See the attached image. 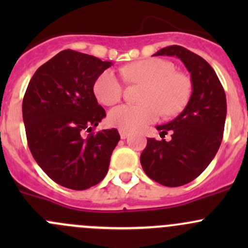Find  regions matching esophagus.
<instances>
[{
	"label": "esophagus",
	"mask_w": 248,
	"mask_h": 248,
	"mask_svg": "<svg viewBox=\"0 0 248 248\" xmlns=\"http://www.w3.org/2000/svg\"><path fill=\"white\" fill-rule=\"evenodd\" d=\"M128 136H129L128 131H124V129H120V137H121V139H126Z\"/></svg>",
	"instance_id": "obj_1"
}]
</instances>
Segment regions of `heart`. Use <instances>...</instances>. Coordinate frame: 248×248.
Instances as JSON below:
<instances>
[{"label": "heart", "instance_id": "b5f03b06", "mask_svg": "<svg viewBox=\"0 0 248 248\" xmlns=\"http://www.w3.org/2000/svg\"><path fill=\"white\" fill-rule=\"evenodd\" d=\"M122 74L131 81L146 82L142 101L146 103H126L109 112V122L124 131H138L157 121L162 114L174 116L181 112L192 94V82L188 77L176 72L168 60L150 57L122 68ZM94 96L102 104L112 106L122 98L124 81L112 69H106L93 84Z\"/></svg>", "mask_w": 248, "mask_h": 248}]
</instances>
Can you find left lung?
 <instances>
[{
	"instance_id": "8db88e82",
	"label": "left lung",
	"mask_w": 248,
	"mask_h": 248,
	"mask_svg": "<svg viewBox=\"0 0 248 248\" xmlns=\"http://www.w3.org/2000/svg\"><path fill=\"white\" fill-rule=\"evenodd\" d=\"M164 55L176 56L184 62L191 73L193 91L176 119L157 126L162 138L170 132V141L147 139L140 163L154 181L179 187L198 177L216 156L223 138L227 99L214 68L199 55L170 46L158 50L154 56Z\"/></svg>"
}]
</instances>
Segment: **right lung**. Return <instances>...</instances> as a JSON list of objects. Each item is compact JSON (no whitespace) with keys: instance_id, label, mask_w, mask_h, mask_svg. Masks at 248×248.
Masks as SVG:
<instances>
[{"instance_id":"add662e5","label":"right lung","mask_w":248,"mask_h":248,"mask_svg":"<svg viewBox=\"0 0 248 248\" xmlns=\"http://www.w3.org/2000/svg\"><path fill=\"white\" fill-rule=\"evenodd\" d=\"M111 62L63 50L42 64L22 99V117L32 156L47 176L67 188L82 191L108 172L120 140L117 129H92L106 117L93 84ZM84 131L90 134L82 137Z\"/></svg>"}]
</instances>
